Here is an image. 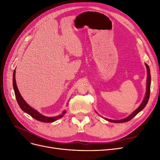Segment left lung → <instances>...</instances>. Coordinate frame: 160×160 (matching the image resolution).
Returning <instances> with one entry per match:
<instances>
[{
  "instance_id": "obj_1",
  "label": "left lung",
  "mask_w": 160,
  "mask_h": 160,
  "mask_svg": "<svg viewBox=\"0 0 160 160\" xmlns=\"http://www.w3.org/2000/svg\"><path fill=\"white\" fill-rule=\"evenodd\" d=\"M146 68H147V72H148V78H147V91H146V96H145V98L143 101V102L142 104L139 105V107L135 110L134 112H133L132 114H131L129 116H128V118H125L122 120H111V119H105L110 122H113V123H123V122H129V120L133 118L135 115H136L139 111H141L147 105L148 100L149 98V95H150V86H151V75H150V71H149V66L146 64Z\"/></svg>"
}]
</instances>
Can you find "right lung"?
Wrapping results in <instances>:
<instances>
[{
    "label": "right lung",
    "mask_w": 160,
    "mask_h": 160,
    "mask_svg": "<svg viewBox=\"0 0 160 160\" xmlns=\"http://www.w3.org/2000/svg\"><path fill=\"white\" fill-rule=\"evenodd\" d=\"M12 83H13V88H14V93H15V97H16V99H17V103L19 105V107L21 108V109L23 111H25V112H26L28 115H30L31 117L33 118L34 119L39 121V122L50 123V122H55V121H57V119H59L63 117V115L65 113V111L63 113H62V114L58 115V116H57V117L48 118V117H45V116L40 114L35 109H34L33 108L30 107V106L25 102V100L22 99L20 93H19V91L18 90L17 86L16 84V80H15V70H14L13 72Z\"/></svg>",
    "instance_id": "right-lung-1"
}]
</instances>
